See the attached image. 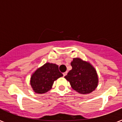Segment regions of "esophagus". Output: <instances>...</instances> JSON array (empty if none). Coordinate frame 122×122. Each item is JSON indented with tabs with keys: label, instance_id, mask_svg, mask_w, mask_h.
Masks as SVG:
<instances>
[{
	"label": "esophagus",
	"instance_id": "34e87169",
	"mask_svg": "<svg viewBox=\"0 0 122 122\" xmlns=\"http://www.w3.org/2000/svg\"><path fill=\"white\" fill-rule=\"evenodd\" d=\"M67 73H68L67 71H66V72H65V73H63V76H66V74H67Z\"/></svg>",
	"mask_w": 122,
	"mask_h": 122
}]
</instances>
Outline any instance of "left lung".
<instances>
[{
  "instance_id": "left-lung-1",
  "label": "left lung",
  "mask_w": 122,
  "mask_h": 122,
  "mask_svg": "<svg viewBox=\"0 0 122 122\" xmlns=\"http://www.w3.org/2000/svg\"><path fill=\"white\" fill-rule=\"evenodd\" d=\"M71 65L72 70L65 76L71 86L78 93L88 94L95 90L98 83L96 70L89 62L79 58H74Z\"/></svg>"
}]
</instances>
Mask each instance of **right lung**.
Segmentation results:
<instances>
[{"instance_id": "right-lung-1", "label": "right lung", "mask_w": 122, "mask_h": 122, "mask_svg": "<svg viewBox=\"0 0 122 122\" xmlns=\"http://www.w3.org/2000/svg\"><path fill=\"white\" fill-rule=\"evenodd\" d=\"M63 76L56 64L46 63L38 68L30 77V85L36 93H45L52 88L54 82Z\"/></svg>"}]
</instances>
